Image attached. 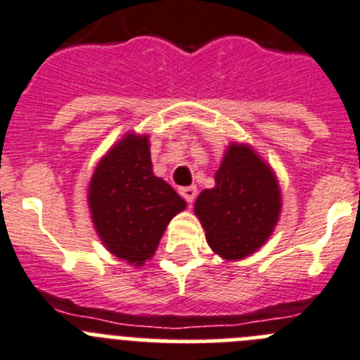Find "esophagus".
Listing matches in <instances>:
<instances>
[{"instance_id": "obj_1", "label": "esophagus", "mask_w": 360, "mask_h": 360, "mask_svg": "<svg viewBox=\"0 0 360 360\" xmlns=\"http://www.w3.org/2000/svg\"><path fill=\"white\" fill-rule=\"evenodd\" d=\"M179 193L184 197V200H186V202L192 204L193 200H195V197H197V188L195 186L179 188Z\"/></svg>"}]
</instances>
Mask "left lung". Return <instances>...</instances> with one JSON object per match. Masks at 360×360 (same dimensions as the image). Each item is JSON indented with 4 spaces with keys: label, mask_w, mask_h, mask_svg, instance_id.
Masks as SVG:
<instances>
[{
    "label": "left lung",
    "mask_w": 360,
    "mask_h": 360,
    "mask_svg": "<svg viewBox=\"0 0 360 360\" xmlns=\"http://www.w3.org/2000/svg\"><path fill=\"white\" fill-rule=\"evenodd\" d=\"M206 242L226 262L244 260L269 240L281 213L274 170L248 143L228 145L215 186L199 193L193 206Z\"/></svg>",
    "instance_id": "1"
}]
</instances>
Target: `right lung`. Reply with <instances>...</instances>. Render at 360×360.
Returning a JSON list of instances; mask_svg holds the SVG:
<instances>
[{"label":"right lung","instance_id":"right-lung-1","mask_svg":"<svg viewBox=\"0 0 360 360\" xmlns=\"http://www.w3.org/2000/svg\"><path fill=\"white\" fill-rule=\"evenodd\" d=\"M87 206L105 249L141 267L154 257L168 222L186 202L152 172L148 134L127 132L96 165Z\"/></svg>","mask_w":360,"mask_h":360}]
</instances>
